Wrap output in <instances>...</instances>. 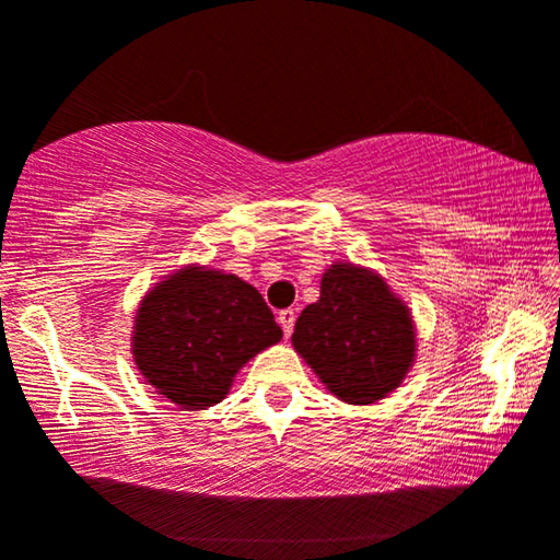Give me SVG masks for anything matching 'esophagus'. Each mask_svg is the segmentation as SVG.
Masks as SVG:
<instances>
[{"label":"esophagus","instance_id":"34e87169","mask_svg":"<svg viewBox=\"0 0 560 560\" xmlns=\"http://www.w3.org/2000/svg\"><path fill=\"white\" fill-rule=\"evenodd\" d=\"M295 317H298V313L295 310H280L278 313V323H280V328H282V332H285V338H290V332H292V328H295Z\"/></svg>","mask_w":560,"mask_h":560}]
</instances>
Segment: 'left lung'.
Instances as JSON below:
<instances>
[{
    "label": "left lung",
    "mask_w": 560,
    "mask_h": 560,
    "mask_svg": "<svg viewBox=\"0 0 560 560\" xmlns=\"http://www.w3.org/2000/svg\"><path fill=\"white\" fill-rule=\"evenodd\" d=\"M292 346L340 400L365 406L400 385L416 355L408 307L370 270L338 262L300 313Z\"/></svg>",
    "instance_id": "8db88e82"
}]
</instances>
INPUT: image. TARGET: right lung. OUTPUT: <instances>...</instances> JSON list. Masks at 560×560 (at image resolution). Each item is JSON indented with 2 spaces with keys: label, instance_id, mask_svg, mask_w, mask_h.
Masks as SVG:
<instances>
[{
  "label": "right lung",
  "instance_id": "right-lung-1",
  "mask_svg": "<svg viewBox=\"0 0 560 560\" xmlns=\"http://www.w3.org/2000/svg\"><path fill=\"white\" fill-rule=\"evenodd\" d=\"M282 338L260 292L235 275L187 268L142 300L132 352L162 398L202 410L225 398L232 377Z\"/></svg>",
  "mask_w": 560,
  "mask_h": 560
}]
</instances>
